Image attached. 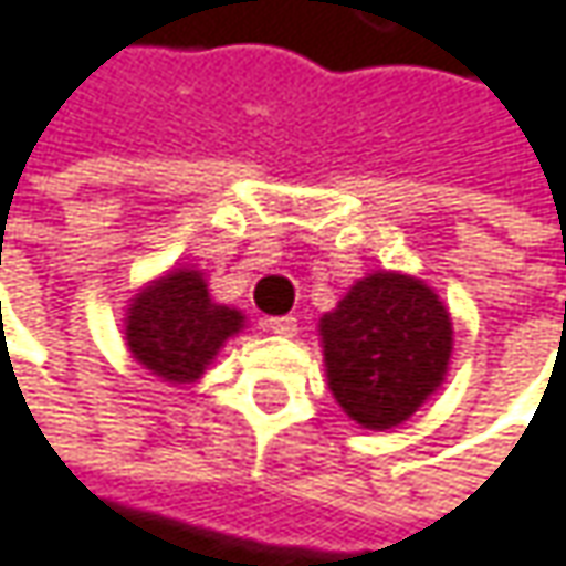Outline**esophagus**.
<instances>
[{
	"instance_id": "34e87169",
	"label": "esophagus",
	"mask_w": 566,
	"mask_h": 566,
	"mask_svg": "<svg viewBox=\"0 0 566 566\" xmlns=\"http://www.w3.org/2000/svg\"><path fill=\"white\" fill-rule=\"evenodd\" d=\"M269 331L279 336H294L297 334V317H291V314H284V317H272V321H269Z\"/></svg>"
}]
</instances>
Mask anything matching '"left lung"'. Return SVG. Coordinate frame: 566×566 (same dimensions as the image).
Segmentation results:
<instances>
[{"mask_svg": "<svg viewBox=\"0 0 566 566\" xmlns=\"http://www.w3.org/2000/svg\"><path fill=\"white\" fill-rule=\"evenodd\" d=\"M327 386L369 431L408 421L434 395L450 363L453 324L424 282L373 272L321 317Z\"/></svg>", "mask_w": 566, "mask_h": 566, "instance_id": "1", "label": "left lung"}]
</instances>
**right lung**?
<instances>
[{
  "label": "right lung",
  "instance_id": "add662e5",
  "mask_svg": "<svg viewBox=\"0 0 566 566\" xmlns=\"http://www.w3.org/2000/svg\"><path fill=\"white\" fill-rule=\"evenodd\" d=\"M242 327V311L217 304L203 272L171 269L132 297L126 346L151 376L184 386L197 382L220 346Z\"/></svg>",
  "mask_w": 566,
  "mask_h": 566
}]
</instances>
